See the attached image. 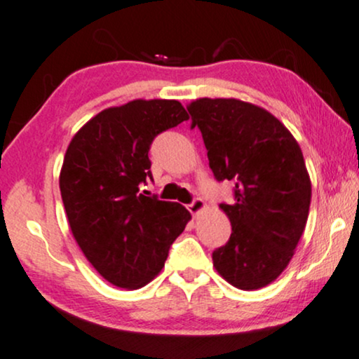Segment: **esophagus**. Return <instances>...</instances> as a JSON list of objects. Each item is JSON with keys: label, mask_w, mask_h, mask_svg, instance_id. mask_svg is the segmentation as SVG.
Wrapping results in <instances>:
<instances>
[{"label": "esophagus", "mask_w": 359, "mask_h": 359, "mask_svg": "<svg viewBox=\"0 0 359 359\" xmlns=\"http://www.w3.org/2000/svg\"><path fill=\"white\" fill-rule=\"evenodd\" d=\"M204 207H205V202H204V201H202V198H201V197H196V198H194V201L191 202V204H189V205H187V209H189V212H191V214H194V215H196V214H198V212H201V210H202V209H204Z\"/></svg>", "instance_id": "1"}]
</instances>
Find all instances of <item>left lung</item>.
Wrapping results in <instances>:
<instances>
[{
  "label": "left lung",
  "mask_w": 359,
  "mask_h": 359,
  "mask_svg": "<svg viewBox=\"0 0 359 359\" xmlns=\"http://www.w3.org/2000/svg\"><path fill=\"white\" fill-rule=\"evenodd\" d=\"M204 138L214 177L234 184L222 202L232 234L212 252L232 286L252 291L286 269L308 221L311 180L296 138L269 111L236 98H198L187 107Z\"/></svg>",
  "instance_id": "8db88e82"
}]
</instances>
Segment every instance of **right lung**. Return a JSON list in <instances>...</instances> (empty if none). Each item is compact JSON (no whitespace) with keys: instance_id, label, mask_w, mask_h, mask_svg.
<instances>
[{"instance_id":"obj_1","label":"right lung","mask_w":359,"mask_h":359,"mask_svg":"<svg viewBox=\"0 0 359 359\" xmlns=\"http://www.w3.org/2000/svg\"><path fill=\"white\" fill-rule=\"evenodd\" d=\"M189 115L177 100H133L95 115L68 145L60 192L73 237L109 283L138 289L162 271L191 214L140 192L152 179L149 150Z\"/></svg>"}]
</instances>
